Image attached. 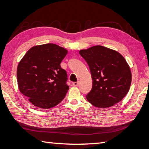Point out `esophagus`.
Masks as SVG:
<instances>
[{"label":"esophagus","instance_id":"obj_1","mask_svg":"<svg viewBox=\"0 0 149 149\" xmlns=\"http://www.w3.org/2000/svg\"><path fill=\"white\" fill-rule=\"evenodd\" d=\"M79 84V81H77V82H74L73 83V85L74 86H78Z\"/></svg>","mask_w":149,"mask_h":149}]
</instances>
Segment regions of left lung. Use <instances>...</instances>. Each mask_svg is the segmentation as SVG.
<instances>
[{
    "label": "left lung",
    "instance_id": "8db88e82",
    "mask_svg": "<svg viewBox=\"0 0 149 149\" xmlns=\"http://www.w3.org/2000/svg\"><path fill=\"white\" fill-rule=\"evenodd\" d=\"M79 54L88 64L93 81L87 100L99 108L119 102L129 92L132 81L125 58L119 52L101 45L81 49Z\"/></svg>",
    "mask_w": 149,
    "mask_h": 149
}]
</instances>
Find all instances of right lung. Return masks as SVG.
Wrapping results in <instances>:
<instances>
[{
    "label": "right lung",
    "instance_id": "add662e5",
    "mask_svg": "<svg viewBox=\"0 0 149 149\" xmlns=\"http://www.w3.org/2000/svg\"><path fill=\"white\" fill-rule=\"evenodd\" d=\"M68 51L56 44L31 47L19 63V88L33 105L49 109L58 104L69 89L66 71L60 63Z\"/></svg>",
    "mask_w": 149,
    "mask_h": 149
}]
</instances>
